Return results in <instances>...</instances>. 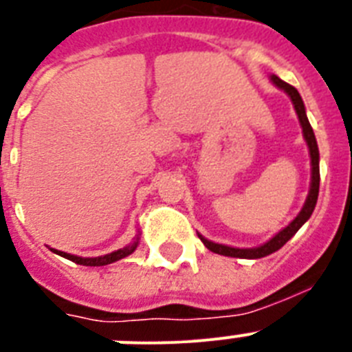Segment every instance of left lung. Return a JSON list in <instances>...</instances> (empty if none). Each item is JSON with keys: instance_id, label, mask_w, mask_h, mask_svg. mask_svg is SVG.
<instances>
[{"instance_id": "1", "label": "left lung", "mask_w": 352, "mask_h": 352, "mask_svg": "<svg viewBox=\"0 0 352 352\" xmlns=\"http://www.w3.org/2000/svg\"><path fill=\"white\" fill-rule=\"evenodd\" d=\"M272 80H273V84H275V86H278L280 89H284V91L287 93L289 96H291L292 104H294V109H296L298 118H300L301 129H303L305 141H307V144H309L310 158H312V185H310L309 197H307V201H305L303 210L300 211V214H298L296 219L292 220V222L289 223L285 229H282V231L278 232L275 238L270 239L268 243L261 245V247H257V248L226 247V245L213 243V241H210V239L203 238V236L199 234V238H201V241L204 243V247H206L208 250L214 252V254H220V256L239 257V259H259V257L270 256V254H273V252H276L278 248L284 247L289 239L296 234L298 229H300V227L310 219V214H312L314 208H316L317 195H319V179H321V178H319V149H317L316 135H314V130H312V126H310V123H309V118H307V114H305V105H303V100H301L300 93H298V89L294 88V86H291V84L284 82L282 79H278L276 76H272Z\"/></svg>"}]
</instances>
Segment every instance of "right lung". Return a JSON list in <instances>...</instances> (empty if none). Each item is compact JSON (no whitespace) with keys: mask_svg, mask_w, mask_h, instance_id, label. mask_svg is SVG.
I'll return each instance as SVG.
<instances>
[{"mask_svg":"<svg viewBox=\"0 0 352 352\" xmlns=\"http://www.w3.org/2000/svg\"><path fill=\"white\" fill-rule=\"evenodd\" d=\"M138 243H139V238L135 239L133 243L126 245L125 248H120V250L113 252V254H107V256H102V257H88V259H84V257H77V256H70V254H67V252L54 250V248H52V252H54V254H58V256L65 257V259L72 261V263L82 264V266H105V264L116 263V261L130 256V254H132V252L138 248Z\"/></svg>","mask_w":352,"mask_h":352,"instance_id":"add662e5","label":"right lung"}]
</instances>
